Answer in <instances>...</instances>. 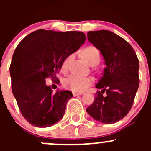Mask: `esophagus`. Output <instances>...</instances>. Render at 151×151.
<instances>
[{
    "mask_svg": "<svg viewBox=\"0 0 151 151\" xmlns=\"http://www.w3.org/2000/svg\"><path fill=\"white\" fill-rule=\"evenodd\" d=\"M72 94H73V96H77L83 95V93H76V92H73Z\"/></svg>",
    "mask_w": 151,
    "mask_h": 151,
    "instance_id": "1",
    "label": "esophagus"
}]
</instances>
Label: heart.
<instances>
[{
	"mask_svg": "<svg viewBox=\"0 0 151 151\" xmlns=\"http://www.w3.org/2000/svg\"><path fill=\"white\" fill-rule=\"evenodd\" d=\"M83 58L87 60L91 66H96L100 60V54L99 50L95 47H88L83 51ZM73 55H70L63 60L61 65V70L66 71L70 60H71ZM93 83V80L91 77H83L75 74H70L63 80V85L67 89H69L74 92H83Z\"/></svg>",
	"mask_w": 151,
	"mask_h": 151,
	"instance_id": "1",
	"label": "heart"
}]
</instances>
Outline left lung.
<instances>
[{
  "label": "left lung",
  "mask_w": 151,
  "mask_h": 151,
  "mask_svg": "<svg viewBox=\"0 0 151 151\" xmlns=\"http://www.w3.org/2000/svg\"><path fill=\"white\" fill-rule=\"evenodd\" d=\"M87 34L88 41L101 52L106 67L96 85L101 91L86 111L96 121L112 124L123 119L133 105L139 85V60L132 47L113 32L101 30Z\"/></svg>",
  "instance_id": "8db88e82"
}]
</instances>
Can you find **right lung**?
<instances>
[{"label": "right lung", "instance_id": "add662e5", "mask_svg": "<svg viewBox=\"0 0 151 151\" xmlns=\"http://www.w3.org/2000/svg\"><path fill=\"white\" fill-rule=\"evenodd\" d=\"M85 41L83 32H56L40 29L25 36L18 45L10 65L12 90L22 116L36 127H50L65 113L72 97L69 91L55 94L46 79L57 80L63 60Z\"/></svg>", "mask_w": 151, "mask_h": 151}]
</instances>
